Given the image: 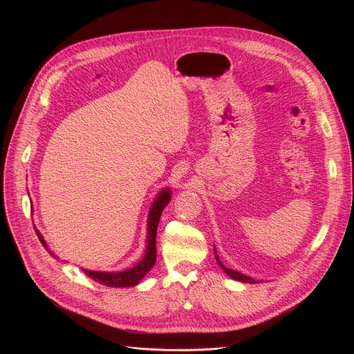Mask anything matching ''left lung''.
Wrapping results in <instances>:
<instances>
[{
    "mask_svg": "<svg viewBox=\"0 0 354 354\" xmlns=\"http://www.w3.org/2000/svg\"><path fill=\"white\" fill-rule=\"evenodd\" d=\"M214 257H216V261H217V263L220 265V268H221L231 279H234V280H236V281H241V283H249V284H257V283H259V280H255L254 277H249V276H246V274H243V273H239V272H236V270H234V269H230V268L224 266L223 262L220 261L218 255H217L216 248H214Z\"/></svg>",
    "mask_w": 354,
    "mask_h": 354,
    "instance_id": "obj_1",
    "label": "left lung"
}]
</instances>
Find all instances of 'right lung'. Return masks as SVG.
I'll use <instances>...</instances> for the list:
<instances>
[{
    "mask_svg": "<svg viewBox=\"0 0 354 354\" xmlns=\"http://www.w3.org/2000/svg\"><path fill=\"white\" fill-rule=\"evenodd\" d=\"M169 201H171V189L164 187L157 194L156 200L153 201V205H151V209L148 212L145 250H144L142 258L133 268L122 270V272H97V270H88V269H81V270L92 280H95L100 284H105L108 287L124 288V287L137 286L141 281V279H144V276L156 265V261H157V248H156L157 228H158V223H160L162 210L167 207ZM35 231H36L41 245L48 250V254L52 255L55 259H57L59 257L55 255L53 250H50V248L47 246L44 238L39 232V230L35 228Z\"/></svg>",
    "mask_w": 354,
    "mask_h": 354,
    "instance_id": "1",
    "label": "right lung"
}]
</instances>
